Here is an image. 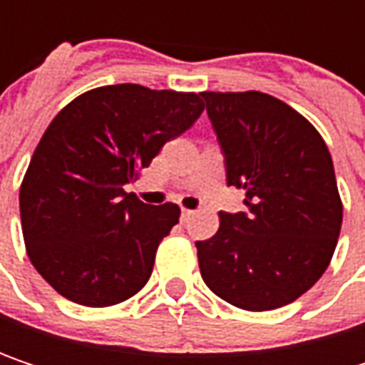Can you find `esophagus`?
I'll return each mask as SVG.
<instances>
[{
	"instance_id": "34e87169",
	"label": "esophagus",
	"mask_w": 365,
	"mask_h": 365,
	"mask_svg": "<svg viewBox=\"0 0 365 365\" xmlns=\"http://www.w3.org/2000/svg\"><path fill=\"white\" fill-rule=\"evenodd\" d=\"M192 215H194V211H192V209H185V207H182V222L192 220Z\"/></svg>"
}]
</instances>
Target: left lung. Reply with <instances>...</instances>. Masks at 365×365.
Listing matches in <instances>:
<instances>
[{"instance_id": "obj_1", "label": "left lung", "mask_w": 365, "mask_h": 365, "mask_svg": "<svg viewBox=\"0 0 365 365\" xmlns=\"http://www.w3.org/2000/svg\"><path fill=\"white\" fill-rule=\"evenodd\" d=\"M247 211H220V230L196 241L207 287L243 311H272L309 292L334 255L342 202L326 141L287 103L257 91L202 93Z\"/></svg>"}]
</instances>
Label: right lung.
<instances>
[{
  "instance_id": "right-lung-1",
  "label": "right lung",
  "mask_w": 365,
  "mask_h": 365,
  "mask_svg": "<svg viewBox=\"0 0 365 365\" xmlns=\"http://www.w3.org/2000/svg\"><path fill=\"white\" fill-rule=\"evenodd\" d=\"M202 110L196 93L115 84L54 115L21 183V224L31 264L63 298L111 307L148 283L182 211L145 205L124 185Z\"/></svg>"
}]
</instances>
